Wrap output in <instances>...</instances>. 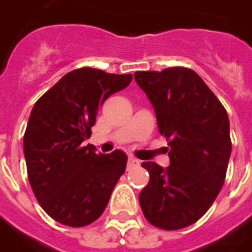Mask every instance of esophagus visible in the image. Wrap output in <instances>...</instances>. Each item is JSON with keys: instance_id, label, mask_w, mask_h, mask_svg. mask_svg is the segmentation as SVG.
<instances>
[{"instance_id": "esophagus-1", "label": "esophagus", "mask_w": 252, "mask_h": 252, "mask_svg": "<svg viewBox=\"0 0 252 252\" xmlns=\"http://www.w3.org/2000/svg\"><path fill=\"white\" fill-rule=\"evenodd\" d=\"M139 161L136 159V158H133V157H129L128 158V163H126V169L129 170V169H133L136 168V166H139Z\"/></svg>"}]
</instances>
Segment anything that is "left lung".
I'll return each instance as SVG.
<instances>
[{
  "instance_id": "left-lung-1",
  "label": "left lung",
  "mask_w": 252,
  "mask_h": 252,
  "mask_svg": "<svg viewBox=\"0 0 252 252\" xmlns=\"http://www.w3.org/2000/svg\"><path fill=\"white\" fill-rule=\"evenodd\" d=\"M135 80L150 99L158 131L170 147L168 168L142 162L150 180L139 203L151 225L181 229L210 209L224 186L232 151L228 113L192 69L135 72Z\"/></svg>"
}]
</instances>
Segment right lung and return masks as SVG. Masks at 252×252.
<instances>
[{
    "label": "right lung",
    "mask_w": 252,
    "mask_h": 252,
    "mask_svg": "<svg viewBox=\"0 0 252 252\" xmlns=\"http://www.w3.org/2000/svg\"><path fill=\"white\" fill-rule=\"evenodd\" d=\"M132 75L94 68L66 73L31 110L23 139L28 180L42 209L60 224L86 226L101 217L126 172V154H96L87 144L98 108Z\"/></svg>",
    "instance_id": "add662e5"
}]
</instances>
